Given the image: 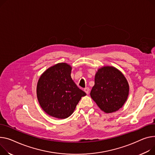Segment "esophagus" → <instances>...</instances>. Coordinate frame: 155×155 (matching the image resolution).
I'll return each instance as SVG.
<instances>
[{
	"instance_id": "34e87169",
	"label": "esophagus",
	"mask_w": 155,
	"mask_h": 155,
	"mask_svg": "<svg viewBox=\"0 0 155 155\" xmlns=\"http://www.w3.org/2000/svg\"><path fill=\"white\" fill-rule=\"evenodd\" d=\"M84 91H85V92L87 94H89V91H90V88L88 87H86L85 88H84Z\"/></svg>"
}]
</instances>
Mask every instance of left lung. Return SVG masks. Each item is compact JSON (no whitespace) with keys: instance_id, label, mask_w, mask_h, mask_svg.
Returning a JSON list of instances; mask_svg holds the SVG:
<instances>
[{"instance_id":"obj_1","label":"left lung","mask_w":155,"mask_h":155,"mask_svg":"<svg viewBox=\"0 0 155 155\" xmlns=\"http://www.w3.org/2000/svg\"><path fill=\"white\" fill-rule=\"evenodd\" d=\"M129 94V85L121 71L113 67L100 68L95 77L90 96L105 113L118 110L124 105Z\"/></svg>"}]
</instances>
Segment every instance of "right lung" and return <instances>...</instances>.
Instances as JSON below:
<instances>
[{"mask_svg": "<svg viewBox=\"0 0 155 155\" xmlns=\"http://www.w3.org/2000/svg\"><path fill=\"white\" fill-rule=\"evenodd\" d=\"M71 70L67 64H57L44 72L38 81L37 95L40 105L53 117L68 118L81 97L86 95L71 79Z\"/></svg>", "mask_w": 155, "mask_h": 155, "instance_id": "obj_1", "label": "right lung"}]
</instances>
